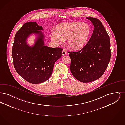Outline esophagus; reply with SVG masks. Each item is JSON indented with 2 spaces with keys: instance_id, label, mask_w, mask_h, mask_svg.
Here are the masks:
<instances>
[{
  "instance_id": "esophagus-1",
  "label": "esophagus",
  "mask_w": 125,
  "mask_h": 125,
  "mask_svg": "<svg viewBox=\"0 0 125 125\" xmlns=\"http://www.w3.org/2000/svg\"><path fill=\"white\" fill-rule=\"evenodd\" d=\"M66 51H65V50H63L62 51V55H63V56H65V55L66 54Z\"/></svg>"
}]
</instances>
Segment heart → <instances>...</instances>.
Returning a JSON list of instances; mask_svg holds the SVG:
<instances>
[{
  "instance_id": "1",
  "label": "heart",
  "mask_w": 125,
  "mask_h": 125,
  "mask_svg": "<svg viewBox=\"0 0 125 125\" xmlns=\"http://www.w3.org/2000/svg\"><path fill=\"white\" fill-rule=\"evenodd\" d=\"M90 33V28L86 23L64 22L59 24L56 31L51 33L52 40L57 43H62L67 39L69 47L77 50L83 47Z\"/></svg>"
}]
</instances>
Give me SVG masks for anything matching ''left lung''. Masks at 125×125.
I'll return each instance as SVG.
<instances>
[{"label":"left lung","mask_w":125,"mask_h":125,"mask_svg":"<svg viewBox=\"0 0 125 125\" xmlns=\"http://www.w3.org/2000/svg\"><path fill=\"white\" fill-rule=\"evenodd\" d=\"M86 18L94 27L89 41L81 50L68 52L72 75L84 83L101 77L107 68L111 55L110 37L101 21L97 18Z\"/></svg>","instance_id":"1"}]
</instances>
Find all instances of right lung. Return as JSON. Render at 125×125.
<instances>
[{
    "mask_svg": "<svg viewBox=\"0 0 125 125\" xmlns=\"http://www.w3.org/2000/svg\"><path fill=\"white\" fill-rule=\"evenodd\" d=\"M42 26L36 22L26 23L17 32L12 49L14 68L18 74L32 84L42 83L50 77L56 61L61 57V48L48 47L44 44ZM39 34L34 46L30 47L26 42L31 33Z\"/></svg>",
    "mask_w": 125,
    "mask_h": 125,
    "instance_id": "obj_1",
    "label": "right lung"
}]
</instances>
